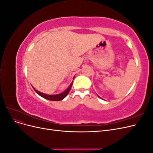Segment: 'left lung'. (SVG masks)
<instances>
[{
	"instance_id": "1",
	"label": "left lung",
	"mask_w": 153,
	"mask_h": 153,
	"mask_svg": "<svg viewBox=\"0 0 153 153\" xmlns=\"http://www.w3.org/2000/svg\"><path fill=\"white\" fill-rule=\"evenodd\" d=\"M99 97H100V96H99Z\"/></svg>"
}]
</instances>
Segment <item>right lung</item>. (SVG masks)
<instances>
[{
    "label": "right lung",
    "instance_id": "add662e5",
    "mask_svg": "<svg viewBox=\"0 0 153 153\" xmlns=\"http://www.w3.org/2000/svg\"><path fill=\"white\" fill-rule=\"evenodd\" d=\"M73 81L71 82V85L69 86V87L68 88V89L64 91L63 92H62V93L61 94H56V95H48V94H44V93H42V92H41L38 91L36 90L34 88H33V89H34V91H36V92L38 94H39L40 96L43 97V98L45 99H47V100H50V101H61L62 100H63L64 98H66V96L68 94V93L69 92V91H70V89L71 88V86L73 85Z\"/></svg>",
    "mask_w": 153,
    "mask_h": 153
}]
</instances>
